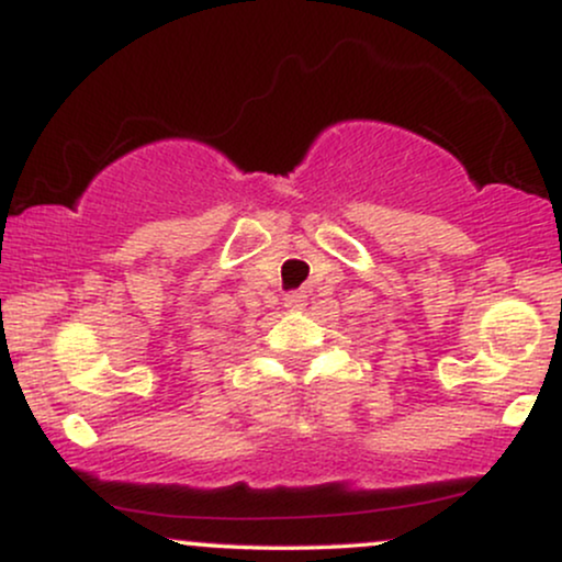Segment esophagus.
<instances>
[{
    "instance_id": "obj_1",
    "label": "esophagus",
    "mask_w": 562,
    "mask_h": 562,
    "mask_svg": "<svg viewBox=\"0 0 562 562\" xmlns=\"http://www.w3.org/2000/svg\"><path fill=\"white\" fill-rule=\"evenodd\" d=\"M303 303H306V295H303V290H290V293H285V306L288 308H301Z\"/></svg>"
}]
</instances>
